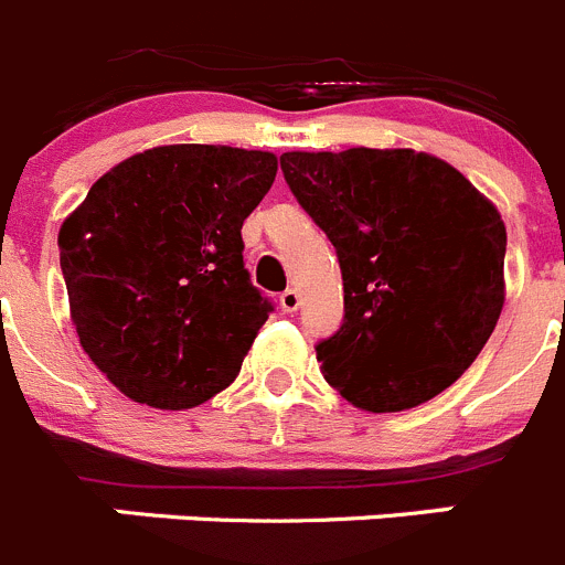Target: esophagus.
Returning <instances> with one entry per match:
<instances>
[{
    "label": "esophagus",
    "instance_id": "esophagus-1",
    "mask_svg": "<svg viewBox=\"0 0 565 565\" xmlns=\"http://www.w3.org/2000/svg\"><path fill=\"white\" fill-rule=\"evenodd\" d=\"M278 307H281V312H287V315L298 312V307H300V292H298V289H287V292L278 295Z\"/></svg>",
    "mask_w": 565,
    "mask_h": 565
}]
</instances>
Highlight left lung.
<instances>
[{
	"mask_svg": "<svg viewBox=\"0 0 565 565\" xmlns=\"http://www.w3.org/2000/svg\"><path fill=\"white\" fill-rule=\"evenodd\" d=\"M281 170L340 258L345 320L318 345L326 382L365 413H404L451 387L504 307L497 205L409 147L292 150Z\"/></svg>",
	"mask_w": 565,
	"mask_h": 565,
	"instance_id": "1",
	"label": "left lung"
}]
</instances>
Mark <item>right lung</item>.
Wrapping results in <instances>:
<instances>
[{"instance_id":"obj_1","label":"right lung","mask_w":565,"mask_h":565,"mask_svg":"<svg viewBox=\"0 0 565 565\" xmlns=\"http://www.w3.org/2000/svg\"><path fill=\"white\" fill-rule=\"evenodd\" d=\"M278 158L163 145L105 172L61 225V270L81 345L130 402L192 409L239 373L270 300L242 262V223Z\"/></svg>"}]
</instances>
